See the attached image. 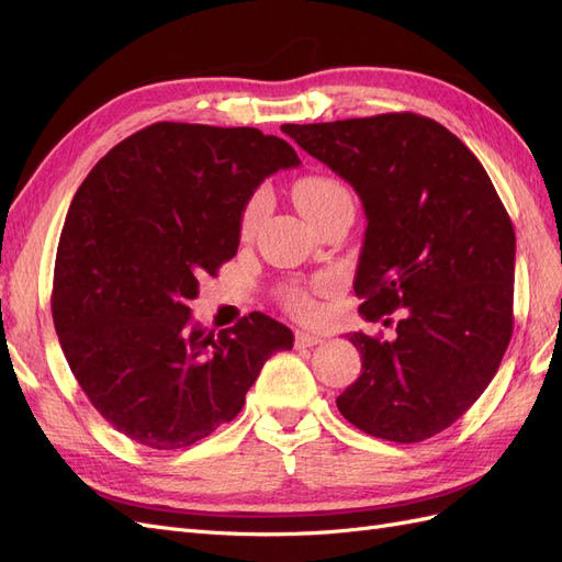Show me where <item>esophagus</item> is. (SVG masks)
<instances>
[{"mask_svg":"<svg viewBox=\"0 0 562 562\" xmlns=\"http://www.w3.org/2000/svg\"><path fill=\"white\" fill-rule=\"evenodd\" d=\"M323 342L321 335H314V333H304V330H297L295 333V347H316Z\"/></svg>","mask_w":562,"mask_h":562,"instance_id":"34e87169","label":"esophagus"}]
</instances>
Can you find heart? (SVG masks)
<instances>
[{"label":"heart","mask_w":562,"mask_h":562,"mask_svg":"<svg viewBox=\"0 0 562 562\" xmlns=\"http://www.w3.org/2000/svg\"><path fill=\"white\" fill-rule=\"evenodd\" d=\"M293 196L300 213L310 220L314 225L316 220H321L323 215H328L330 211H335L342 203L351 201V194L347 187L330 178V176H304L295 182L293 187ZM269 196L265 190L252 192L248 196V201L244 203L241 209V217H239V232L241 236H250L255 229H258L260 220L265 217ZM281 297L285 302V307L300 314V316H310L314 312V300L312 295L304 291V288L297 285H288L281 291Z\"/></svg>","instance_id":"heart-1"}]
</instances>
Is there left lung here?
I'll use <instances>...</instances> for the list:
<instances>
[{
    "mask_svg": "<svg viewBox=\"0 0 562 562\" xmlns=\"http://www.w3.org/2000/svg\"><path fill=\"white\" fill-rule=\"evenodd\" d=\"M283 133L361 196L353 291L396 337L349 333L361 375L337 396L353 427L394 443L448 429L495 378L514 333L516 234L495 184L446 126L413 112Z\"/></svg>",
    "mask_w": 562,
    "mask_h": 562,
    "instance_id": "left-lung-1",
    "label": "left lung"
}]
</instances>
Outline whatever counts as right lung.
Instances as JSON below:
<instances>
[{
  "instance_id": "add662e5",
  "label": "right lung",
  "mask_w": 562,
  "mask_h": 562,
  "mask_svg": "<svg viewBox=\"0 0 562 562\" xmlns=\"http://www.w3.org/2000/svg\"><path fill=\"white\" fill-rule=\"evenodd\" d=\"M300 166L258 128L159 122L114 145L65 217L50 312L72 375L116 431L180 450L241 413L265 361L293 333L260 312L234 328L190 326L199 277L239 248L258 184Z\"/></svg>"
}]
</instances>
